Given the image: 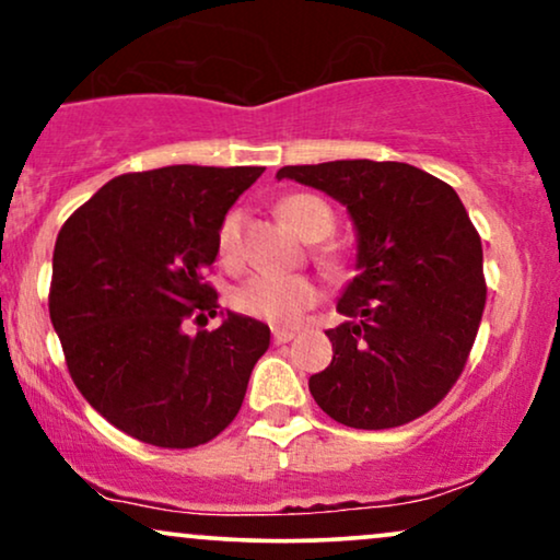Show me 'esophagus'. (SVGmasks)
<instances>
[{"label":"esophagus","mask_w":560,"mask_h":560,"mask_svg":"<svg viewBox=\"0 0 560 560\" xmlns=\"http://www.w3.org/2000/svg\"><path fill=\"white\" fill-rule=\"evenodd\" d=\"M293 337H295L293 329H275V332H272V340H275V345H285V342H291Z\"/></svg>","instance_id":"34e87169"}]
</instances>
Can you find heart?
Here are the masks:
<instances>
[{
  "mask_svg": "<svg viewBox=\"0 0 560 560\" xmlns=\"http://www.w3.org/2000/svg\"><path fill=\"white\" fill-rule=\"evenodd\" d=\"M280 218L306 241H322L332 233L335 215L324 199L314 195H291L280 199ZM238 212H228L218 231V252L231 261L238 252ZM329 261H335L329 257ZM241 314L275 324V327H295L301 316L319 301V285L306 275H272L257 272L246 278L231 295Z\"/></svg>",
  "mask_w": 560,
  "mask_h": 560,
  "instance_id": "heart-1",
  "label": "heart"
}]
</instances>
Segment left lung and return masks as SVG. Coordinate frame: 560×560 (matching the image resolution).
<instances>
[{
	"instance_id": "1",
	"label": "left lung",
	"mask_w": 560,
	"mask_h": 560,
	"mask_svg": "<svg viewBox=\"0 0 560 560\" xmlns=\"http://www.w3.org/2000/svg\"><path fill=\"white\" fill-rule=\"evenodd\" d=\"M337 199L355 228V278L342 288L332 363L308 378L316 405L363 431L436 407L470 355L486 308L482 246L452 186L407 163L285 165Z\"/></svg>"
}]
</instances>
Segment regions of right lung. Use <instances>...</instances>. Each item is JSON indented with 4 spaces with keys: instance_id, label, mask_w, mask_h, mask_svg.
<instances>
[{
    "instance_id": "right-lung-1",
    "label": "right lung",
    "mask_w": 560,
    "mask_h": 560,
    "mask_svg": "<svg viewBox=\"0 0 560 560\" xmlns=\"http://www.w3.org/2000/svg\"><path fill=\"white\" fill-rule=\"evenodd\" d=\"M261 165H165L116 176L61 225L48 314L82 397L108 423L163 448L215 439L238 416L269 327L215 312L202 280L228 210Z\"/></svg>"
}]
</instances>
